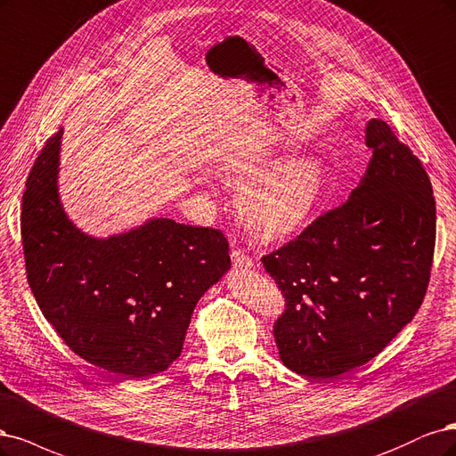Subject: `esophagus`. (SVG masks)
<instances>
[{"mask_svg":"<svg viewBox=\"0 0 456 456\" xmlns=\"http://www.w3.org/2000/svg\"><path fill=\"white\" fill-rule=\"evenodd\" d=\"M231 259H232V265L239 267V269H248V267L254 265L252 257H249V256L244 252V249H240V248H232V249H231Z\"/></svg>","mask_w":456,"mask_h":456,"instance_id":"obj_1","label":"esophagus"}]
</instances>
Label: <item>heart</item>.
Instances as JSON below:
<instances>
[{"label": "heart", "instance_id": "b5f03b06", "mask_svg": "<svg viewBox=\"0 0 456 456\" xmlns=\"http://www.w3.org/2000/svg\"><path fill=\"white\" fill-rule=\"evenodd\" d=\"M269 160H248L229 168V178L246 187L240 214L263 240L286 239L306 225L326 193L328 168L316 155H301L267 172Z\"/></svg>", "mask_w": 456, "mask_h": 456}]
</instances>
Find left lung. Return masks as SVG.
I'll list each match as a JSON object with an SVG mask.
<instances>
[{"label": "left lung", "instance_id": "8db88e82", "mask_svg": "<svg viewBox=\"0 0 456 456\" xmlns=\"http://www.w3.org/2000/svg\"><path fill=\"white\" fill-rule=\"evenodd\" d=\"M360 185L261 263L286 308L273 333L286 367L335 379L375 358L422 305L436 246V200L420 159L371 119Z\"/></svg>", "mask_w": 456, "mask_h": 456}]
</instances>
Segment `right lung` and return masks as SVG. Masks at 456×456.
I'll list each match as a JSON object with an SVG mask.
<instances>
[{
	"label": "right lung",
	"instance_id": "add662e5",
	"mask_svg": "<svg viewBox=\"0 0 456 456\" xmlns=\"http://www.w3.org/2000/svg\"><path fill=\"white\" fill-rule=\"evenodd\" d=\"M62 128L28 174L20 234L28 284L56 333L93 365L150 377L182 354L193 308L231 267L225 234L151 219L110 239L86 237L56 189Z\"/></svg>",
	"mask_w": 456,
	"mask_h": 456
}]
</instances>
